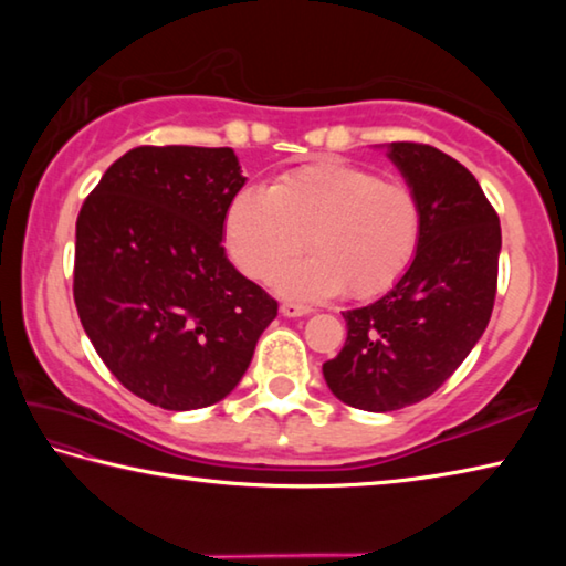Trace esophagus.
Masks as SVG:
<instances>
[{
  "label": "esophagus",
  "mask_w": 566,
  "mask_h": 566,
  "mask_svg": "<svg viewBox=\"0 0 566 566\" xmlns=\"http://www.w3.org/2000/svg\"><path fill=\"white\" fill-rule=\"evenodd\" d=\"M280 312L284 314V317H304V314H310L312 310H310V306L296 304V302H284V304L280 306Z\"/></svg>",
  "instance_id": "1"
}]
</instances>
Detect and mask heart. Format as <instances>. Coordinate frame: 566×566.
<instances>
[{
  "mask_svg": "<svg viewBox=\"0 0 566 566\" xmlns=\"http://www.w3.org/2000/svg\"><path fill=\"white\" fill-rule=\"evenodd\" d=\"M306 249L312 256L276 274L296 300L347 294L371 300L391 290L415 262L421 237L417 191L401 179L344 159L284 171L272 189L247 185L224 214V244L252 280H266Z\"/></svg>",
  "mask_w": 566,
  "mask_h": 566,
  "instance_id": "obj_1",
  "label": "heart"
}]
</instances>
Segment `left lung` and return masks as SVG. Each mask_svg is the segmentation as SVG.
<instances>
[{
	"instance_id": "obj_1",
	"label": "left lung",
	"mask_w": 566,
	"mask_h": 566,
	"mask_svg": "<svg viewBox=\"0 0 566 566\" xmlns=\"http://www.w3.org/2000/svg\"><path fill=\"white\" fill-rule=\"evenodd\" d=\"M421 205V237L407 274L344 312L347 342L322 371L332 395L364 411L427 399L454 375L490 324L502 229L472 171L417 142L387 147Z\"/></svg>"
}]
</instances>
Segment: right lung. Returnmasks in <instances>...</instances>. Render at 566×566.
Returning a JSON list of instances; mask_svg holds the SVG:
<instances>
[{"instance_id": "right-lung-1", "label": "right lung", "mask_w": 566, "mask_h": 566, "mask_svg": "<svg viewBox=\"0 0 566 566\" xmlns=\"http://www.w3.org/2000/svg\"><path fill=\"white\" fill-rule=\"evenodd\" d=\"M229 147H137L104 171L76 217L74 304L132 395L189 411L232 391L276 302L227 260L244 187Z\"/></svg>"}]
</instances>
